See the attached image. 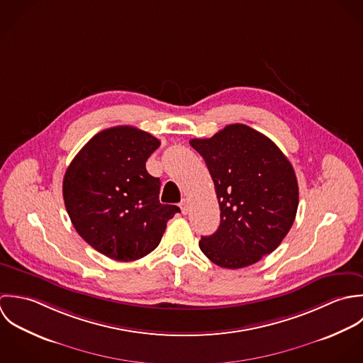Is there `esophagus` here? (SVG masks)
Instances as JSON below:
<instances>
[{
    "instance_id": "esophagus-1",
    "label": "esophagus",
    "mask_w": 363,
    "mask_h": 363,
    "mask_svg": "<svg viewBox=\"0 0 363 363\" xmlns=\"http://www.w3.org/2000/svg\"><path fill=\"white\" fill-rule=\"evenodd\" d=\"M181 211H182V213L184 215H188V212H189V201L188 199H182V202H181Z\"/></svg>"
}]
</instances>
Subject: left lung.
I'll list each match as a JSON object with an SVG mask.
<instances>
[{
    "instance_id": "obj_1",
    "label": "left lung",
    "mask_w": 363,
    "mask_h": 363,
    "mask_svg": "<svg viewBox=\"0 0 363 363\" xmlns=\"http://www.w3.org/2000/svg\"><path fill=\"white\" fill-rule=\"evenodd\" d=\"M189 143L208 165L220 206L218 231L201 238L202 252L221 268L238 269L275 251L298 206L297 179L286 155L241 123Z\"/></svg>"
}]
</instances>
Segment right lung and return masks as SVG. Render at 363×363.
<instances>
[{
    "instance_id": "1",
    "label": "right lung",
    "mask_w": 363,
    "mask_h": 363,
    "mask_svg": "<svg viewBox=\"0 0 363 363\" xmlns=\"http://www.w3.org/2000/svg\"><path fill=\"white\" fill-rule=\"evenodd\" d=\"M160 140L132 126L96 133L74 157L63 198L77 233L115 261H136L161 241L167 221L181 212L160 203V178L145 161Z\"/></svg>"
}]
</instances>
